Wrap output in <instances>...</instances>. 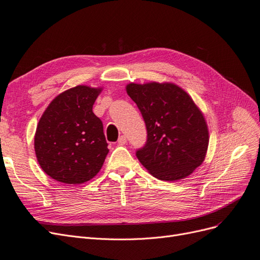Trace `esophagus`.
<instances>
[{
  "label": "esophagus",
  "instance_id": "34e87169",
  "mask_svg": "<svg viewBox=\"0 0 260 260\" xmlns=\"http://www.w3.org/2000/svg\"><path fill=\"white\" fill-rule=\"evenodd\" d=\"M118 145H124L127 143V138L124 137V136H121V137H119V139H118Z\"/></svg>",
  "mask_w": 260,
  "mask_h": 260
}]
</instances>
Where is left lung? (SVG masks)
Instances as JSON below:
<instances>
[{"label": "left lung", "instance_id": "left-lung-1", "mask_svg": "<svg viewBox=\"0 0 260 260\" xmlns=\"http://www.w3.org/2000/svg\"><path fill=\"white\" fill-rule=\"evenodd\" d=\"M126 90L146 124V144L137 150L140 162L161 181L189 176L209 146L207 121L191 96L173 83H130Z\"/></svg>", "mask_w": 260, "mask_h": 260}]
</instances>
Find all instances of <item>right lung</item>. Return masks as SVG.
<instances>
[{"mask_svg":"<svg viewBox=\"0 0 260 260\" xmlns=\"http://www.w3.org/2000/svg\"><path fill=\"white\" fill-rule=\"evenodd\" d=\"M102 88L78 85L61 92L43 113L34 149L43 171L63 184H83L101 170L109 148L92 106Z\"/></svg>","mask_w":260,"mask_h":260,"instance_id":"add662e5","label":"right lung"}]
</instances>
